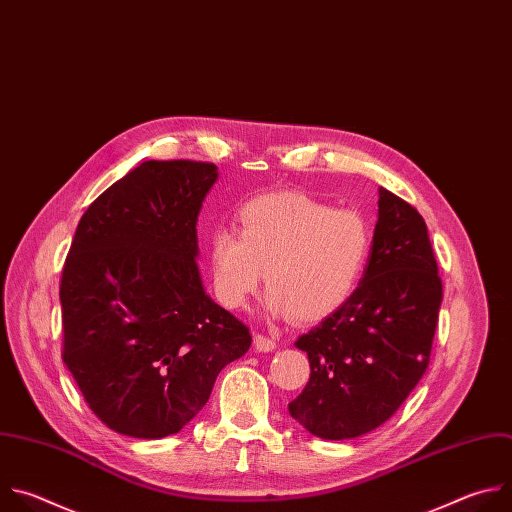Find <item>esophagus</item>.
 Returning a JSON list of instances; mask_svg holds the SVG:
<instances>
[{
    "mask_svg": "<svg viewBox=\"0 0 512 512\" xmlns=\"http://www.w3.org/2000/svg\"><path fill=\"white\" fill-rule=\"evenodd\" d=\"M254 349L260 351V353H268V351H274L276 349V341L266 337V335H256L254 337Z\"/></svg>",
    "mask_w": 512,
    "mask_h": 512,
    "instance_id": "1",
    "label": "esophagus"
}]
</instances>
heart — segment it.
I'll return each instance as SVG.
<instances>
[{"label":"heart","mask_w":512,"mask_h":512,"mask_svg":"<svg viewBox=\"0 0 512 512\" xmlns=\"http://www.w3.org/2000/svg\"><path fill=\"white\" fill-rule=\"evenodd\" d=\"M373 248V226L357 210H337L300 191L260 195L238 214V232L210 236L218 300L244 309L266 270V309L274 317L319 323L355 294Z\"/></svg>","instance_id":"obj_1"}]
</instances>
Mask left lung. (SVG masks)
Wrapping results in <instances>:
<instances>
[{
	"label": "left lung",
	"instance_id": "obj_1",
	"mask_svg": "<svg viewBox=\"0 0 512 512\" xmlns=\"http://www.w3.org/2000/svg\"><path fill=\"white\" fill-rule=\"evenodd\" d=\"M365 274L341 311L294 343L311 377L290 416L323 440H349L385 424L430 363L442 280L416 208L379 187Z\"/></svg>",
	"mask_w": 512,
	"mask_h": 512
}]
</instances>
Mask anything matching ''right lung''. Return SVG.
Returning a JSON list of instances; mask_svg holds the SVG:
<instances>
[{
	"mask_svg": "<svg viewBox=\"0 0 512 512\" xmlns=\"http://www.w3.org/2000/svg\"><path fill=\"white\" fill-rule=\"evenodd\" d=\"M218 181L201 161H145L78 222L60 282L62 359L92 414L143 440L177 434L252 343L197 268V216Z\"/></svg>",
	"mask_w": 512,
	"mask_h": 512,
	"instance_id": "add662e5",
	"label": "right lung"
}]
</instances>
